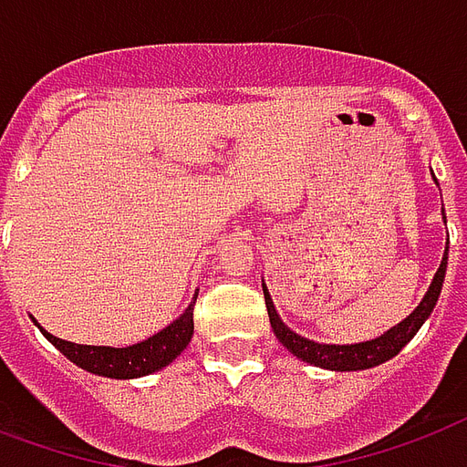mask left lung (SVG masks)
<instances>
[{"instance_id":"1","label":"left lung","mask_w":467,"mask_h":467,"mask_svg":"<svg viewBox=\"0 0 467 467\" xmlns=\"http://www.w3.org/2000/svg\"><path fill=\"white\" fill-rule=\"evenodd\" d=\"M445 268H448V248H445L441 268L435 271L433 284H431V288L425 291L423 301L418 304V308L408 316L406 321H400L398 326H393L390 331H386L383 336L373 338V341L350 343V346H328V343L308 341V338H304V336H298V333L291 331V328L278 318L274 301H271V294H268L266 284H264L268 321H271V328H274L275 338L284 343L285 348L291 350L296 358L306 360V363H311V366H318V368H328V370L373 368V366H380V363H386V360H390L393 356H398L400 348H403V346L413 338L415 333H418V328L423 326L425 318L433 313L435 304H438V296H441V288H443Z\"/></svg>"}]
</instances>
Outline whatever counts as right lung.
<instances>
[{
    "label": "right lung",
    "instance_id": "add662e5",
    "mask_svg": "<svg viewBox=\"0 0 467 467\" xmlns=\"http://www.w3.org/2000/svg\"><path fill=\"white\" fill-rule=\"evenodd\" d=\"M196 296L199 294H193V301L189 304V308L176 321L169 323L163 331L154 333L151 338H146L141 343L126 346V348L81 346V343L61 341V338L52 336V333L44 331L39 323H34L39 326L44 338L52 343L54 348L61 350L71 363H77L79 368L104 378H119V380H124V378H141L163 368V366H169L189 346L193 336V306H196Z\"/></svg>",
    "mask_w": 467,
    "mask_h": 467
}]
</instances>
